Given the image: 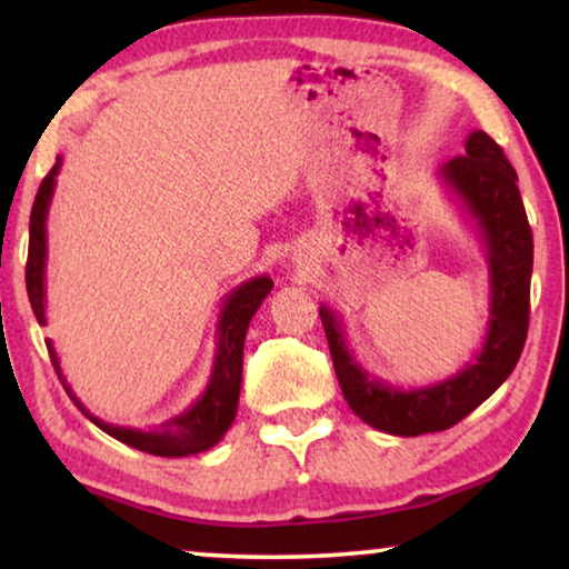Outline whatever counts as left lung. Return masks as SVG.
<instances>
[{"label":"left lung","instance_id":"left-lung-1","mask_svg":"<svg viewBox=\"0 0 569 569\" xmlns=\"http://www.w3.org/2000/svg\"><path fill=\"white\" fill-rule=\"evenodd\" d=\"M438 178L477 228L489 263V321L473 362L440 383L396 388L362 368L349 352L341 318L323 302L318 308L349 409L376 430L399 438L448 430L469 417L508 380L528 333L533 236L516 168L502 147L477 129L466 139V154L448 160Z\"/></svg>","mask_w":569,"mask_h":569}]
</instances>
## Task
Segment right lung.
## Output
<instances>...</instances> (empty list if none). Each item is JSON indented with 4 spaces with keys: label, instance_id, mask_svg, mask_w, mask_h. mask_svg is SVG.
<instances>
[{
    "label": "right lung",
    "instance_id": "right-lung-1",
    "mask_svg": "<svg viewBox=\"0 0 569 569\" xmlns=\"http://www.w3.org/2000/svg\"><path fill=\"white\" fill-rule=\"evenodd\" d=\"M61 170V158H57V166L49 170V176L43 178L38 186L33 212H30V246H28V267H26V287L30 308L38 318V323L46 326V217H49V204L57 189V176ZM274 282L267 274L248 279V282L238 284L228 298L222 302L220 321H217V349H214V362H212V376L204 393L191 403L189 409H183L181 415L170 417L154 430H134V427H119L108 425L103 419L92 417L88 409L82 407V401L72 393V388L67 386L64 376L59 368V355L53 349L51 339L46 341L49 347L51 362L57 368L61 383H64L69 399L77 403V409L90 419L92 425H98L100 430L111 435V438L127 442V446L142 450L150 456L162 458H181L191 453H201L217 446L224 438V432L230 430L232 419L238 411V396H240V378H243V341L248 323L256 310L261 308V302L267 300Z\"/></svg>",
    "mask_w": 569,
    "mask_h": 569
}]
</instances>
